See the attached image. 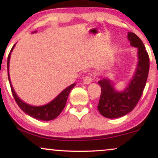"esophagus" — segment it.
I'll list each match as a JSON object with an SVG mask.
<instances>
[{
	"instance_id": "34e87169",
	"label": "esophagus",
	"mask_w": 158,
	"mask_h": 158,
	"mask_svg": "<svg viewBox=\"0 0 158 158\" xmlns=\"http://www.w3.org/2000/svg\"><path fill=\"white\" fill-rule=\"evenodd\" d=\"M92 81H93V77H92V76L90 75V74L87 75L86 77L84 78V79H83V81H84L85 84H90Z\"/></svg>"
}]
</instances>
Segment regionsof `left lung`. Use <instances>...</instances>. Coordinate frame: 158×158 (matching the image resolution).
I'll return each instance as SVG.
<instances>
[{"mask_svg":"<svg viewBox=\"0 0 158 158\" xmlns=\"http://www.w3.org/2000/svg\"><path fill=\"white\" fill-rule=\"evenodd\" d=\"M128 39L131 46L138 48V64L135 74L127 88L117 92L110 80L104 79L99 81L101 87L98 110L107 118H117L131 112L143 94L149 70V57L141 39L134 32H129Z\"/></svg>","mask_w":158,"mask_h":158,"instance_id":"obj_1","label":"left lung"}]
</instances>
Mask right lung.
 Wrapping results in <instances>:
<instances>
[{
    "label": "right lung",
    "instance_id": "add662e5",
    "mask_svg": "<svg viewBox=\"0 0 158 158\" xmlns=\"http://www.w3.org/2000/svg\"><path fill=\"white\" fill-rule=\"evenodd\" d=\"M15 47L14 45L12 48L11 49V52L13 50V48ZM10 53L9 54L8 59H7V72H8V79L10 81L11 90H12V95H13L14 99H15L16 103L19 108L23 110L24 113L28 114L30 117H33V118L39 119V120H44V121H49L52 120L58 116L60 114V113L64 109L65 104H66L67 99H68V95L70 94V90L73 89V88L75 86V84H73L70 86L68 87L67 88L63 90L61 93L58 95L57 97H56L52 102H50L48 104L45 105L43 106H32L30 105L26 104L21 101L19 99V97L16 95L15 93V90L12 88V84L10 79V75H9V64H10Z\"/></svg>",
    "mask_w": 158,
    "mask_h": 158
}]
</instances>
